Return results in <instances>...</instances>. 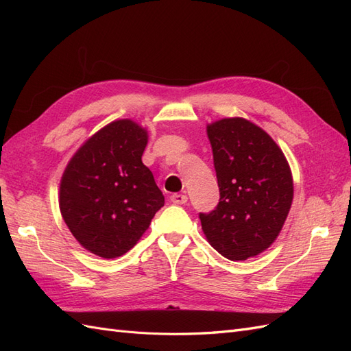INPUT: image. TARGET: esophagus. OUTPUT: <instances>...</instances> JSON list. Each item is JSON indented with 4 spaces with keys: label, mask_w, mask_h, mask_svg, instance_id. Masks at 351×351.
Masks as SVG:
<instances>
[{
    "label": "esophagus",
    "mask_w": 351,
    "mask_h": 351,
    "mask_svg": "<svg viewBox=\"0 0 351 351\" xmlns=\"http://www.w3.org/2000/svg\"><path fill=\"white\" fill-rule=\"evenodd\" d=\"M169 199H171L173 204H177V205H183V204H186V202H187V196L182 195V193H176Z\"/></svg>",
    "instance_id": "esophagus-1"
}]
</instances>
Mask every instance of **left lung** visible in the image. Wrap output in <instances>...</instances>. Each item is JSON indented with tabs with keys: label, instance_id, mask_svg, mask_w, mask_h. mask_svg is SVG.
<instances>
[{
	"label": "left lung",
	"instance_id": "8db88e82",
	"mask_svg": "<svg viewBox=\"0 0 351 351\" xmlns=\"http://www.w3.org/2000/svg\"><path fill=\"white\" fill-rule=\"evenodd\" d=\"M219 187V204L200 214L202 231L230 261H246L277 240L294 186L281 147L259 125L231 117L206 125Z\"/></svg>",
	"mask_w": 351,
	"mask_h": 351
}]
</instances>
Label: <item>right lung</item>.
Instances as JSON below:
<instances>
[{"mask_svg":"<svg viewBox=\"0 0 351 351\" xmlns=\"http://www.w3.org/2000/svg\"><path fill=\"white\" fill-rule=\"evenodd\" d=\"M147 130L115 120L84 142L60 182L62 219L82 247L104 259L123 256L164 206L151 169L142 162Z\"/></svg>","mask_w":351,"mask_h":351,"instance_id":"1","label":"right lung"}]
</instances>
